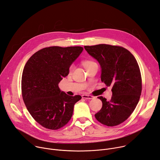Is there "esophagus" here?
Here are the masks:
<instances>
[{
    "label": "esophagus",
    "mask_w": 160,
    "mask_h": 160,
    "mask_svg": "<svg viewBox=\"0 0 160 160\" xmlns=\"http://www.w3.org/2000/svg\"><path fill=\"white\" fill-rule=\"evenodd\" d=\"M82 97L84 98V99H92L94 98L92 95H87V94L82 95Z\"/></svg>",
    "instance_id": "34e87169"
}]
</instances>
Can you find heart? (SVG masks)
Segmentation results:
<instances>
[{"label":"heart","instance_id":"1","mask_svg":"<svg viewBox=\"0 0 160 160\" xmlns=\"http://www.w3.org/2000/svg\"><path fill=\"white\" fill-rule=\"evenodd\" d=\"M94 63H95L93 62V61H90V60L84 61V62H83V65H84V66L85 68H87V67H89V66H90V65H93V64H94ZM72 68V67H70V70H71Z\"/></svg>","mask_w":160,"mask_h":160}]
</instances>
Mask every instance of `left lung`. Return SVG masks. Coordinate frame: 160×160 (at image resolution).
<instances>
[{
  "label": "left lung",
  "mask_w": 160,
  "mask_h": 160,
  "mask_svg": "<svg viewBox=\"0 0 160 160\" xmlns=\"http://www.w3.org/2000/svg\"><path fill=\"white\" fill-rule=\"evenodd\" d=\"M84 47L99 63L102 82L112 87L109 101L102 96L98 97L102 107L95 117L105 126H117L129 118L139 102L142 85L138 64L122 47L99 44Z\"/></svg>",
  "instance_id": "obj_1"
}]
</instances>
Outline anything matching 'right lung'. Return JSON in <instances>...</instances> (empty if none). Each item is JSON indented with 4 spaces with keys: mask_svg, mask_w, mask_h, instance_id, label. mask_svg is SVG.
Here are the masks:
<instances>
[{
    "mask_svg": "<svg viewBox=\"0 0 160 160\" xmlns=\"http://www.w3.org/2000/svg\"><path fill=\"white\" fill-rule=\"evenodd\" d=\"M83 51L81 47L43 48L34 53L24 67L22 94L32 118L43 127L56 130L70 120L81 95L69 96L61 91L59 82Z\"/></svg>",
    "mask_w": 160,
    "mask_h": 160,
    "instance_id": "obj_1",
    "label": "right lung"
}]
</instances>
